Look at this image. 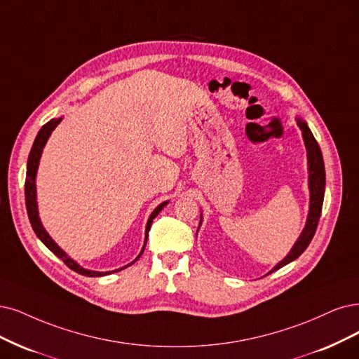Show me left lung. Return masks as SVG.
Here are the masks:
<instances>
[{"label": "left lung", "instance_id": "left-lung-1", "mask_svg": "<svg viewBox=\"0 0 359 359\" xmlns=\"http://www.w3.org/2000/svg\"><path fill=\"white\" fill-rule=\"evenodd\" d=\"M297 126L303 133V139L304 144H306L308 149V164H309V191H311V205H309V216L306 226H304L302 235L299 236L297 243L294 247L291 248L288 256L276 264V266L269 272H275L280 268L285 266L290 262L296 260L304 250L308 248L309 243L312 241V238L315 235L318 222H320L321 217V210H323V203H324V191H325V168H324V159L323 154L320 149V144L315 140L312 131L309 130L308 124L302 121L300 118H297ZM268 273V275H269Z\"/></svg>", "mask_w": 359, "mask_h": 359}]
</instances>
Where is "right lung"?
Returning a JSON list of instances; mask_svg holds the SVG:
<instances>
[{
    "label": "right lung",
    "instance_id": "add662e5",
    "mask_svg": "<svg viewBox=\"0 0 359 359\" xmlns=\"http://www.w3.org/2000/svg\"><path fill=\"white\" fill-rule=\"evenodd\" d=\"M62 118H57V119H50V121L47 124H44L41 127V130L38 131V135L35 137V142L32 144V149L29 152V158H28V167H26V180H25V201H26V210H28V217H29V222L32 224V229L34 232L36 233V236L39 238V240L43 241V244L55 253L59 259L63 260V263L68 266L69 269H72L74 272L79 273V275H86V276H103V275H109L112 272H95V271H87L84 268L79 266V264L76 262H74L71 257H68L65 255V251L60 250V247H57V244L51 240L50 235L46 232V229L43 228L41 222H39V217H38V208H36V200H35V176H36V170H38V164H39V158H41V152H43V148L44 144L48 139V136L51 135V131L56 128V126L60 123ZM167 204L163 203L159 204L154 211L152 215L149 216V220H148V224H146V236H144V245H146V241H148V235H149V229H151V224H152V220L158 216L159 211L163 210V207ZM144 245H143V250H144ZM142 250V253H143ZM142 253L137 256V259L142 256ZM136 259V260H137ZM135 260V262H136ZM133 262V263H135ZM131 264V263H130ZM128 264V266H130ZM121 271V269H118ZM115 271V272H118Z\"/></svg>",
    "mask_w": 359,
    "mask_h": 359
}]
</instances>
